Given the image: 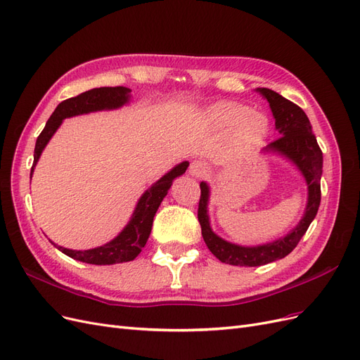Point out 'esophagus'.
<instances>
[{
	"instance_id": "34e87169",
	"label": "esophagus",
	"mask_w": 360,
	"mask_h": 360,
	"mask_svg": "<svg viewBox=\"0 0 360 360\" xmlns=\"http://www.w3.org/2000/svg\"><path fill=\"white\" fill-rule=\"evenodd\" d=\"M207 172V166L203 161H193L190 165V173L194 178H200Z\"/></svg>"
}]
</instances>
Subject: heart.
<instances>
[{
  "label": "heart",
  "instance_id": "heart-1",
  "mask_svg": "<svg viewBox=\"0 0 360 360\" xmlns=\"http://www.w3.org/2000/svg\"><path fill=\"white\" fill-rule=\"evenodd\" d=\"M210 118L218 127H231L240 121L235 133V145L239 149H250L257 145L268 133L269 124L260 113H248V110L238 104H219L210 113Z\"/></svg>",
  "mask_w": 360,
  "mask_h": 360
}]
</instances>
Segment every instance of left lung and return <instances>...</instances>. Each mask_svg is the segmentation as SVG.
I'll list each match as a JSON object with an SVG mask.
<instances>
[{
  "instance_id": "obj_1",
  "label": "left lung",
  "mask_w": 360,
  "mask_h": 360,
  "mask_svg": "<svg viewBox=\"0 0 360 360\" xmlns=\"http://www.w3.org/2000/svg\"><path fill=\"white\" fill-rule=\"evenodd\" d=\"M259 91L269 101L275 117V127L280 133V137L271 142L266 149H272L275 153L288 157L300 169L308 184V205L304 218L300 219L292 233L275 242L266 243V245L239 247L218 238L211 230L206 214L210 190H207V185L202 182L199 211H197L202 236L206 247L218 260L233 266H262L285 257L296 248L299 240L307 233L311 221L317 215L321 200L320 178L323 170V153L316 136L312 134L308 117L297 104L284 98L278 92L268 88H259Z\"/></svg>"
}]
</instances>
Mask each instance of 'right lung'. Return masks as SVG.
<instances>
[{
	"label": "right lung",
	"mask_w": 360,
	"mask_h": 360,
	"mask_svg": "<svg viewBox=\"0 0 360 360\" xmlns=\"http://www.w3.org/2000/svg\"><path fill=\"white\" fill-rule=\"evenodd\" d=\"M129 88L124 86H101L94 88L82 92L76 97L67 98L58 104L51 118L46 122L43 131L37 137L36 148H34V163L31 167V175L34 166H36L37 160L40 158V154L46 143L49 142V139L53 136L58 127L61 125L64 118L75 117V115L80 113H88L94 110H103V109H115L122 106L124 103L129 100ZM188 163L184 161V163L173 167L167 175H165L160 181H157L153 187L146 190V193L141 197L139 200L136 211L133 214L131 221L127 224V227L121 231V233L110 240L109 243L94 250H86V251H75V250H67L63 247L53 245L67 254L68 257L75 260L89 263V264H115V263H122V262H130L134 260L139 252L142 251L145 243L149 238L150 229H153L154 215L158 210L161 200L165 199L167 190L170 188L172 181L176 176L182 175V173L187 170Z\"/></svg>",
	"instance_id": "obj_1"
}]
</instances>
